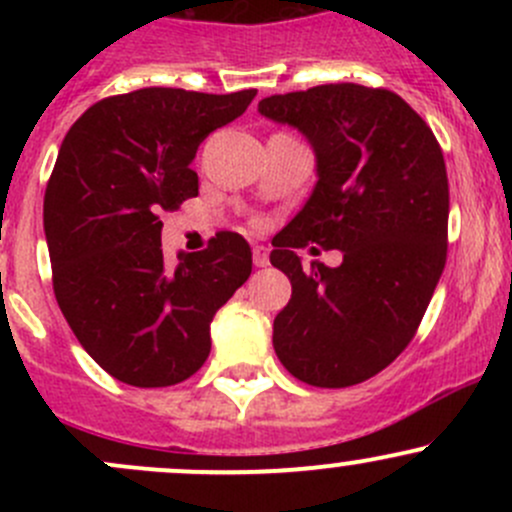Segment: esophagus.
I'll return each instance as SVG.
<instances>
[{"mask_svg": "<svg viewBox=\"0 0 512 512\" xmlns=\"http://www.w3.org/2000/svg\"><path fill=\"white\" fill-rule=\"evenodd\" d=\"M252 262H255V267L270 265V252H267V247H262V245L252 247Z\"/></svg>", "mask_w": 512, "mask_h": 512, "instance_id": "esophagus-1", "label": "esophagus"}]
</instances>
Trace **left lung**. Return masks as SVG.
Returning <instances> with one entry per match:
<instances>
[{
    "mask_svg": "<svg viewBox=\"0 0 512 512\" xmlns=\"http://www.w3.org/2000/svg\"><path fill=\"white\" fill-rule=\"evenodd\" d=\"M257 111L309 141L317 183L275 235L270 262L292 282L275 317L277 359L322 389L361 384L414 339L448 247V178L431 128L401 96L324 84L262 98ZM309 241L343 265L304 268ZM314 250V247H312Z\"/></svg>",
    "mask_w": 512,
    "mask_h": 512,
    "instance_id": "left-lung-1",
    "label": "left lung"
}]
</instances>
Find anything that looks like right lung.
Wrapping results in <instances>:
<instances>
[{
    "instance_id": "right-lung-1",
    "label": "right lung",
    "mask_w": 512,
    "mask_h": 512,
    "mask_svg": "<svg viewBox=\"0 0 512 512\" xmlns=\"http://www.w3.org/2000/svg\"><path fill=\"white\" fill-rule=\"evenodd\" d=\"M255 94L138 89L94 103L61 143L44 195L56 302L81 347L123 384L193 376L210 354L215 312L250 277V245L237 232L168 265L160 213L198 195V146Z\"/></svg>"
}]
</instances>
